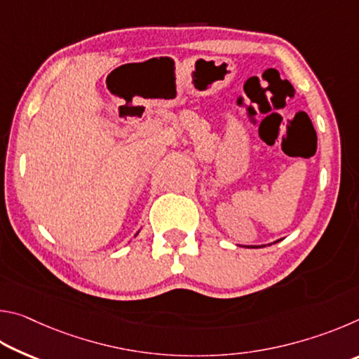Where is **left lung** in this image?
<instances>
[{
  "label": "left lung",
  "mask_w": 359,
  "mask_h": 359,
  "mask_svg": "<svg viewBox=\"0 0 359 359\" xmlns=\"http://www.w3.org/2000/svg\"><path fill=\"white\" fill-rule=\"evenodd\" d=\"M277 242H278V241H277ZM274 244H276V242H274ZM244 247H253V248L257 247V248H258V247H266V245H244Z\"/></svg>",
  "instance_id": "obj_1"
}]
</instances>
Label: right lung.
Segmentation results:
<instances>
[{
	"mask_svg": "<svg viewBox=\"0 0 359 359\" xmlns=\"http://www.w3.org/2000/svg\"><path fill=\"white\" fill-rule=\"evenodd\" d=\"M137 234H139V231H137V233H136V236H137Z\"/></svg>",
	"mask_w": 359,
	"mask_h": 359,
	"instance_id": "obj_1",
	"label": "right lung"
}]
</instances>
